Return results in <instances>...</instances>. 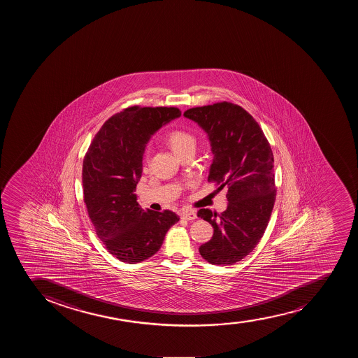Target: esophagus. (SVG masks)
Returning a JSON list of instances; mask_svg holds the SVG:
<instances>
[{
	"label": "esophagus",
	"instance_id": "obj_1",
	"mask_svg": "<svg viewBox=\"0 0 358 358\" xmlns=\"http://www.w3.org/2000/svg\"><path fill=\"white\" fill-rule=\"evenodd\" d=\"M181 217L185 220H196L197 215H196L195 211H183L181 213Z\"/></svg>",
	"mask_w": 358,
	"mask_h": 358
}]
</instances>
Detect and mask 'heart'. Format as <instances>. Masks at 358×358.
I'll list each match as a JSON object with an SVG mask.
<instances>
[{"mask_svg": "<svg viewBox=\"0 0 358 358\" xmlns=\"http://www.w3.org/2000/svg\"><path fill=\"white\" fill-rule=\"evenodd\" d=\"M166 141L177 155L180 156L188 152L190 149L195 148V138L190 133L183 129H173L166 134ZM145 163H149V152H145Z\"/></svg>", "mask_w": 358, "mask_h": 358, "instance_id": "obj_1", "label": "heart"}]
</instances>
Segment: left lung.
I'll use <instances>...</instances> for the list:
<instances>
[{"label":"left lung","mask_w":358,"mask_h":358,"mask_svg":"<svg viewBox=\"0 0 358 358\" xmlns=\"http://www.w3.org/2000/svg\"><path fill=\"white\" fill-rule=\"evenodd\" d=\"M185 117L209 136L213 159L208 181L218 190L227 188L224 213H197L213 227L199 253L213 265H234L255 250L268 225L276 196L272 149L258 122L236 103L192 107Z\"/></svg>","instance_id":"left-lung-1"}]
</instances>
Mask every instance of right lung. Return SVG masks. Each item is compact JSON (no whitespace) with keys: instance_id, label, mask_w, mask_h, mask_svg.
Returning a JSON list of instances; mask_svg holds the SVG:
<instances>
[{"instance_id":"add662e5","label":"right lung","mask_w":358,"mask_h":358,"mask_svg":"<svg viewBox=\"0 0 358 358\" xmlns=\"http://www.w3.org/2000/svg\"><path fill=\"white\" fill-rule=\"evenodd\" d=\"M177 107L131 106L114 114L94 135L83 161L84 202L107 251L120 262H141L162 246L176 213L141 209L135 195L145 143Z\"/></svg>"}]
</instances>
